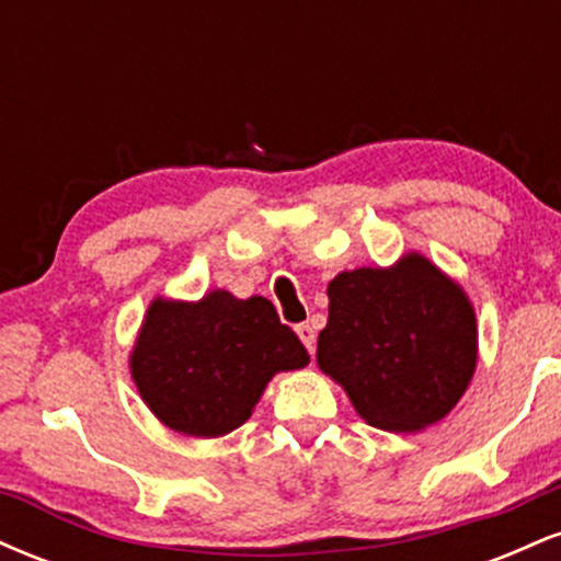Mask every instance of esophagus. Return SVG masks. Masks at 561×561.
I'll return each instance as SVG.
<instances>
[{"label": "esophagus", "instance_id": "1", "mask_svg": "<svg viewBox=\"0 0 561 561\" xmlns=\"http://www.w3.org/2000/svg\"><path fill=\"white\" fill-rule=\"evenodd\" d=\"M295 332H298V337H300V343L308 347V351H313V345H317V332H313V327L308 324H298L295 327Z\"/></svg>", "mask_w": 561, "mask_h": 561}]
</instances>
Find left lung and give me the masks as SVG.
Returning a JSON list of instances; mask_svg holds the SVG:
<instances>
[{
	"label": "left lung",
	"instance_id": "obj_1",
	"mask_svg": "<svg viewBox=\"0 0 561 561\" xmlns=\"http://www.w3.org/2000/svg\"><path fill=\"white\" fill-rule=\"evenodd\" d=\"M327 295L317 364L366 424L416 433L459 403L478 366V319L433 261L405 253L390 268L343 272Z\"/></svg>",
	"mask_w": 561,
	"mask_h": 561
}]
</instances>
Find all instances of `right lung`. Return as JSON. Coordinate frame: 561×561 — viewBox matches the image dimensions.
I'll return each instance as SVG.
<instances>
[{
	"label": "right lung",
	"mask_w": 561,
	"mask_h": 561,
	"mask_svg": "<svg viewBox=\"0 0 561 561\" xmlns=\"http://www.w3.org/2000/svg\"><path fill=\"white\" fill-rule=\"evenodd\" d=\"M306 364L308 351L272 300H240L227 289H210L197 302L152 300L128 358L147 409L192 437L237 430L276 371Z\"/></svg>",
	"instance_id": "right-lung-1"
}]
</instances>
